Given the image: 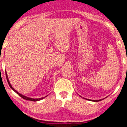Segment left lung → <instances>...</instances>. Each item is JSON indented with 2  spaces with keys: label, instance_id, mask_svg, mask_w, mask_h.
Wrapping results in <instances>:
<instances>
[{
  "label": "left lung",
  "instance_id": "obj_1",
  "mask_svg": "<svg viewBox=\"0 0 127 127\" xmlns=\"http://www.w3.org/2000/svg\"><path fill=\"white\" fill-rule=\"evenodd\" d=\"M82 97V96H81ZM87 100H91V101H93V102H99V101H100V100H103V99H100V100H91V99H86Z\"/></svg>",
  "mask_w": 127,
  "mask_h": 127
}]
</instances>
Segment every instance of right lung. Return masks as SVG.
<instances>
[{"label":"right lung","mask_w":127,"mask_h":127,"mask_svg":"<svg viewBox=\"0 0 127 127\" xmlns=\"http://www.w3.org/2000/svg\"><path fill=\"white\" fill-rule=\"evenodd\" d=\"M5 74H6V79H7V81H8V84L9 85V86H10V87L11 88V89H12L16 93H17V94H18L20 96H21V97L22 98H23L24 99H25V100H31V101H34V102H36V101H38V100H40L41 99H43V98H44L45 96H44V97H43V98H37V99H34V98H29V97H27V96H25V95H22V94H21L20 93H19V92H18L16 90H15L12 87V86H11V85L10 84V82H9V80L8 79V76H7V74H6V72H5Z\"/></svg>","instance_id":"add662e5"}]
</instances>
